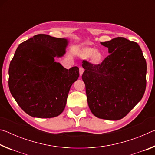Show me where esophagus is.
I'll list each match as a JSON object with an SVG mask.
<instances>
[{"label": "esophagus", "instance_id": "obj_1", "mask_svg": "<svg viewBox=\"0 0 155 155\" xmlns=\"http://www.w3.org/2000/svg\"><path fill=\"white\" fill-rule=\"evenodd\" d=\"M83 72H84V69H83V68H82V67H80V68H79V74H80V75H81V76L83 74Z\"/></svg>", "mask_w": 155, "mask_h": 155}]
</instances>
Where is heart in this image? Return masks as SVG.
<instances>
[{
    "mask_svg": "<svg viewBox=\"0 0 155 155\" xmlns=\"http://www.w3.org/2000/svg\"><path fill=\"white\" fill-rule=\"evenodd\" d=\"M83 55L84 57L88 58L91 56V59L94 63H98L102 59V54L98 51L92 48H86L83 52Z\"/></svg>",
    "mask_w": 155,
    "mask_h": 155,
    "instance_id": "1",
    "label": "heart"
}]
</instances>
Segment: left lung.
Returning <instances> with one entry per match:
<instances>
[{
  "mask_svg": "<svg viewBox=\"0 0 155 155\" xmlns=\"http://www.w3.org/2000/svg\"><path fill=\"white\" fill-rule=\"evenodd\" d=\"M109 54L101 64L83 60L82 79L87 103L101 119L125 117L141 101L146 87V61L137 43L122 37L101 42Z\"/></svg>",
  "mask_w": 155,
  "mask_h": 155,
  "instance_id": "8db88e82",
  "label": "left lung"
}]
</instances>
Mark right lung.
Wrapping results in <instances>:
<instances>
[{"instance_id":"1","label":"right lung","mask_w":155,"mask_h":155,"mask_svg":"<svg viewBox=\"0 0 155 155\" xmlns=\"http://www.w3.org/2000/svg\"><path fill=\"white\" fill-rule=\"evenodd\" d=\"M68 41L46 34L21 43L9 68V88L23 111L51 118L61 114L70 89L79 77L77 66L65 69L54 61L65 53Z\"/></svg>"}]
</instances>
